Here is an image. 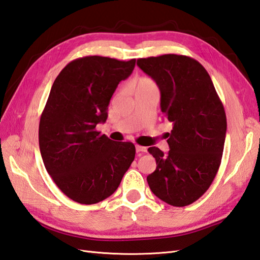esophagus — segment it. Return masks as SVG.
<instances>
[{
	"label": "esophagus",
	"instance_id": "esophagus-1",
	"mask_svg": "<svg viewBox=\"0 0 260 260\" xmlns=\"http://www.w3.org/2000/svg\"><path fill=\"white\" fill-rule=\"evenodd\" d=\"M136 152L137 153H146L147 152V147L141 146V145H136Z\"/></svg>",
	"mask_w": 260,
	"mask_h": 260
}]
</instances>
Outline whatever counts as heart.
<instances>
[{
  "label": "heart",
  "instance_id": "b5f03b06",
  "mask_svg": "<svg viewBox=\"0 0 260 260\" xmlns=\"http://www.w3.org/2000/svg\"><path fill=\"white\" fill-rule=\"evenodd\" d=\"M150 87H157L156 86V83L152 80L150 77H141L140 80L136 82L135 85V92L138 89H144V88H150Z\"/></svg>",
  "mask_w": 260,
  "mask_h": 260
}]
</instances>
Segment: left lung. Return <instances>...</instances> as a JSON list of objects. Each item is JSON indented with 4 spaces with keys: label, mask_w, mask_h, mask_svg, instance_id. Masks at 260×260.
<instances>
[{
    "label": "left lung",
    "mask_w": 260,
    "mask_h": 260,
    "mask_svg": "<svg viewBox=\"0 0 260 260\" xmlns=\"http://www.w3.org/2000/svg\"><path fill=\"white\" fill-rule=\"evenodd\" d=\"M137 65L158 85L161 113L173 123L170 152L148 148L157 166L147 183L162 202L187 206L206 192L219 170L227 129L224 105L194 58L165 54L138 58Z\"/></svg>",
    "instance_id": "8db88e82"
}]
</instances>
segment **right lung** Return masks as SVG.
I'll return each instance as SVG.
<instances>
[{
	"instance_id": "obj_1",
	"label": "right lung",
	"mask_w": 260,
	"mask_h": 260,
	"mask_svg": "<svg viewBox=\"0 0 260 260\" xmlns=\"http://www.w3.org/2000/svg\"><path fill=\"white\" fill-rule=\"evenodd\" d=\"M135 63L84 56L70 62L53 83L40 119V150L54 183L76 203L92 205L110 197L135 158L134 144L114 142L96 131Z\"/></svg>"
}]
</instances>
